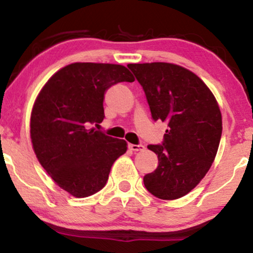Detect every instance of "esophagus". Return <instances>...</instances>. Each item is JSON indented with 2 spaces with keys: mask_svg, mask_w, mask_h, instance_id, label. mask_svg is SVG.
<instances>
[{
  "mask_svg": "<svg viewBox=\"0 0 253 253\" xmlns=\"http://www.w3.org/2000/svg\"><path fill=\"white\" fill-rule=\"evenodd\" d=\"M128 147H129V150H132V151H143L144 149H145V146L144 145H134V144H129L128 145Z\"/></svg>",
  "mask_w": 253,
  "mask_h": 253,
  "instance_id": "34e87169",
  "label": "esophagus"
}]
</instances>
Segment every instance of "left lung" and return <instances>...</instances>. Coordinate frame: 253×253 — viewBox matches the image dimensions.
<instances>
[{
  "instance_id": "8db88e82",
  "label": "left lung",
  "mask_w": 253,
  "mask_h": 253,
  "mask_svg": "<svg viewBox=\"0 0 253 253\" xmlns=\"http://www.w3.org/2000/svg\"><path fill=\"white\" fill-rule=\"evenodd\" d=\"M146 95L155 121L168 124L161 145L147 149L158 167L144 176L145 188L162 200L187 195L208 172L222 133V119L213 92L196 76L171 63L128 64Z\"/></svg>"
}]
</instances>
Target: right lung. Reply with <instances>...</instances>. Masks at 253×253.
Masks as SVG:
<instances>
[{
    "mask_svg": "<svg viewBox=\"0 0 253 253\" xmlns=\"http://www.w3.org/2000/svg\"><path fill=\"white\" fill-rule=\"evenodd\" d=\"M118 64L74 63L52 76L31 114V139L38 161L62 189L75 197L100 191L127 143L90 128L103 121L107 89L133 82Z\"/></svg>",
    "mask_w": 253,
    "mask_h": 253,
    "instance_id": "right-lung-1",
    "label": "right lung"
}]
</instances>
